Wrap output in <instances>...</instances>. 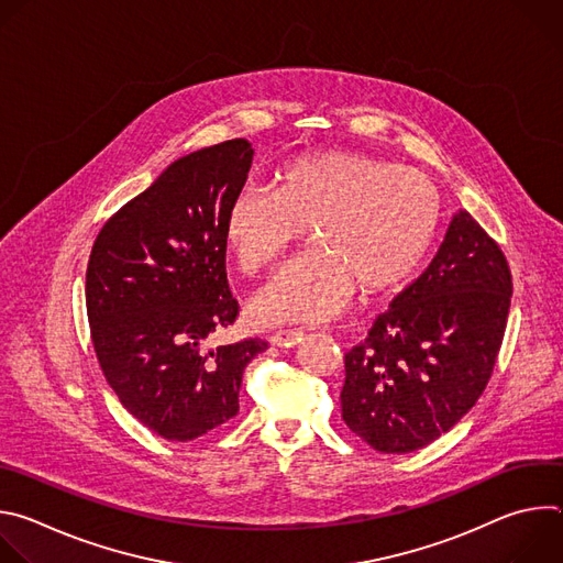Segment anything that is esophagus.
<instances>
[{
	"label": "esophagus",
	"instance_id": "34e87169",
	"mask_svg": "<svg viewBox=\"0 0 563 563\" xmlns=\"http://www.w3.org/2000/svg\"><path fill=\"white\" fill-rule=\"evenodd\" d=\"M272 345L276 347H294L302 341V332H296V330H280L276 334H272Z\"/></svg>",
	"mask_w": 563,
	"mask_h": 563
}]
</instances>
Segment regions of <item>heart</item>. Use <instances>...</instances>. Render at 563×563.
<instances>
[{
	"instance_id": "b5f03b06",
	"label": "heart",
	"mask_w": 563,
	"mask_h": 563,
	"mask_svg": "<svg viewBox=\"0 0 563 563\" xmlns=\"http://www.w3.org/2000/svg\"><path fill=\"white\" fill-rule=\"evenodd\" d=\"M441 194L415 169L358 151L300 155L276 189H240L227 205L222 240L235 267L256 276L307 229L313 252L263 287L247 307L252 325L325 323L354 291L374 298L404 285L430 252Z\"/></svg>"
}]
</instances>
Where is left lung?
<instances>
[{
  "label": "left lung",
  "mask_w": 563,
  "mask_h": 563,
  "mask_svg": "<svg viewBox=\"0 0 563 563\" xmlns=\"http://www.w3.org/2000/svg\"><path fill=\"white\" fill-rule=\"evenodd\" d=\"M510 296L506 256L459 209L430 267L345 354L347 428L383 454H408L456 426L488 385Z\"/></svg>",
  "instance_id": "8db88e82"
}]
</instances>
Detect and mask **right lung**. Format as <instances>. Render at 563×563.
Wrapping results in <instances>:
<instances>
[{
	"label": "right lung",
	"mask_w": 563,
	"mask_h": 563,
	"mask_svg": "<svg viewBox=\"0 0 563 563\" xmlns=\"http://www.w3.org/2000/svg\"><path fill=\"white\" fill-rule=\"evenodd\" d=\"M254 148L227 140L178 157L100 231L87 311L100 367L120 404L167 441H194L238 415L261 339L205 350L238 302L224 272L222 218Z\"/></svg>",
	"instance_id": "obj_1"
}]
</instances>
